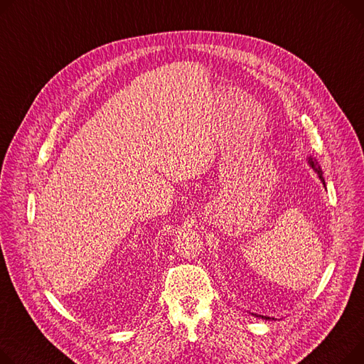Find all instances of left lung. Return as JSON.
<instances>
[{
  "label": "left lung",
  "mask_w": 364,
  "mask_h": 364,
  "mask_svg": "<svg viewBox=\"0 0 364 364\" xmlns=\"http://www.w3.org/2000/svg\"><path fill=\"white\" fill-rule=\"evenodd\" d=\"M309 164H310V166L314 169V171L318 173V176H319V178H321V181L325 184V180H323V176H322V171H321V166L318 165V162H316V159H313L311 156H309ZM257 316V314H256ZM257 318H262V319H266V321H269L271 318L269 316H257ZM274 319V318H272Z\"/></svg>",
  "instance_id": "1"
}]
</instances>
